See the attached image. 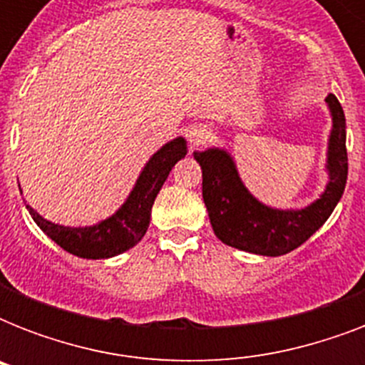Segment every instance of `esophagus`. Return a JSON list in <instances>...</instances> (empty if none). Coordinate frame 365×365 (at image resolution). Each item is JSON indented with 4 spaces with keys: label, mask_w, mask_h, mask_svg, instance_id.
<instances>
[{
    "label": "esophagus",
    "mask_w": 365,
    "mask_h": 365,
    "mask_svg": "<svg viewBox=\"0 0 365 365\" xmlns=\"http://www.w3.org/2000/svg\"><path fill=\"white\" fill-rule=\"evenodd\" d=\"M185 136H187V142L189 145H191V149H197L199 145L208 142L210 132H208V128H205V126H191Z\"/></svg>",
    "instance_id": "obj_1"
}]
</instances>
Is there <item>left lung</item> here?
Masks as SVG:
<instances>
[{
    "label": "left lung",
    "instance_id": "obj_1",
    "mask_svg": "<svg viewBox=\"0 0 365 365\" xmlns=\"http://www.w3.org/2000/svg\"><path fill=\"white\" fill-rule=\"evenodd\" d=\"M331 113L328 142L329 182L320 199L301 210H278L250 193L239 176L233 157L220 148L195 151L202 168V199L212 229L223 244L259 255H284L309 240L343 197L349 174L345 113L334 94L326 96Z\"/></svg>",
    "mask_w": 365,
    "mask_h": 365
}]
</instances>
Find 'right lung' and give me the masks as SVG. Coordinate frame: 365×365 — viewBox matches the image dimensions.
Returning <instances> with one entry per match:
<instances>
[{
	"mask_svg": "<svg viewBox=\"0 0 365 365\" xmlns=\"http://www.w3.org/2000/svg\"><path fill=\"white\" fill-rule=\"evenodd\" d=\"M187 155V142L182 136L165 143L143 166L128 199L119 210L104 222L91 227H64L41 217L31 206L28 212L43 233L66 252L85 259H108L119 255L143 239L151 220L155 197L166 182L172 166ZM20 187V185H19Z\"/></svg>",
	"mask_w": 365,
	"mask_h": 365,
	"instance_id": "1",
	"label": "right lung"
}]
</instances>
